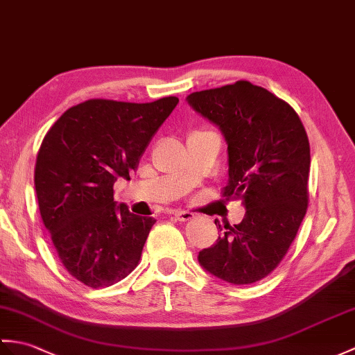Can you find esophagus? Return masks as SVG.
Wrapping results in <instances>:
<instances>
[{"mask_svg": "<svg viewBox=\"0 0 355 355\" xmlns=\"http://www.w3.org/2000/svg\"><path fill=\"white\" fill-rule=\"evenodd\" d=\"M174 216L178 219V220H181V222H184V220H191V219H193V213H191V211H184V210H177L175 213H174Z\"/></svg>", "mask_w": 355, "mask_h": 355, "instance_id": "esophagus-1", "label": "esophagus"}]
</instances>
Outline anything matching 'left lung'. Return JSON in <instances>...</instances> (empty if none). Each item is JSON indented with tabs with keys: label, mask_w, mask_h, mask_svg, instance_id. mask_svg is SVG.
I'll use <instances>...</instances> for the list:
<instances>
[{
	"label": "left lung",
	"mask_w": 355,
	"mask_h": 355,
	"mask_svg": "<svg viewBox=\"0 0 355 355\" xmlns=\"http://www.w3.org/2000/svg\"><path fill=\"white\" fill-rule=\"evenodd\" d=\"M189 105L220 130L228 145L227 200H242L245 218L224 225L200 265L222 282L251 284L283 260L309 204L310 144L286 101L250 81L193 92ZM215 224L222 230L219 220Z\"/></svg>",
	"instance_id": "8db88e82"
}]
</instances>
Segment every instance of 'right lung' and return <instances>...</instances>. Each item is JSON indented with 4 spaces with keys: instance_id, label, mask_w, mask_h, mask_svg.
Returning <instances> with one entry per match:
<instances>
[{
    "instance_id": "right-lung-1",
    "label": "right lung",
    "mask_w": 355,
    "mask_h": 355,
    "mask_svg": "<svg viewBox=\"0 0 355 355\" xmlns=\"http://www.w3.org/2000/svg\"><path fill=\"white\" fill-rule=\"evenodd\" d=\"M177 96L136 104L89 100L66 110L39 148L35 187L44 225L64 269L83 284L109 287L140 260L155 219L113 201L130 180Z\"/></svg>"
}]
</instances>
